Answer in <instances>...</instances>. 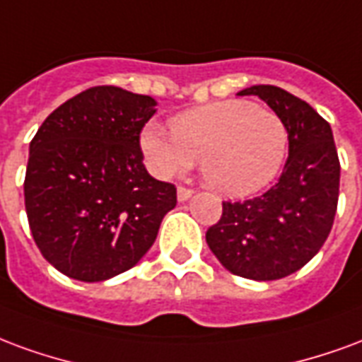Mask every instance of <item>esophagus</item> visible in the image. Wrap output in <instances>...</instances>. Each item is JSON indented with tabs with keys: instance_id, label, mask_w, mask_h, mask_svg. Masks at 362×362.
<instances>
[{
	"instance_id": "34e87169",
	"label": "esophagus",
	"mask_w": 362,
	"mask_h": 362,
	"mask_svg": "<svg viewBox=\"0 0 362 362\" xmlns=\"http://www.w3.org/2000/svg\"><path fill=\"white\" fill-rule=\"evenodd\" d=\"M192 197L191 189H187V187H179L177 189V200L179 202H185V200H189Z\"/></svg>"
}]
</instances>
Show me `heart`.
<instances>
[{
	"mask_svg": "<svg viewBox=\"0 0 362 362\" xmlns=\"http://www.w3.org/2000/svg\"><path fill=\"white\" fill-rule=\"evenodd\" d=\"M170 127L150 123L141 134L142 152L160 177H173L200 158L210 189L243 199L266 189L286 162V123L247 100L200 105L173 117Z\"/></svg>",
	"mask_w": 362,
	"mask_h": 362,
	"instance_id": "heart-1",
	"label": "heart"
}]
</instances>
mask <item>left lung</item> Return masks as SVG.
Here are the masks:
<instances>
[{
    "label": "left lung",
    "mask_w": 362,
    "mask_h": 362,
    "mask_svg": "<svg viewBox=\"0 0 362 362\" xmlns=\"http://www.w3.org/2000/svg\"><path fill=\"white\" fill-rule=\"evenodd\" d=\"M239 96H258L281 117L289 158L270 191L223 202L206 243L231 274L270 281L300 270L328 239L337 210L339 160L332 127L305 100L272 84L250 86Z\"/></svg>",
    "instance_id": "left-lung-1"
}]
</instances>
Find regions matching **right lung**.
I'll use <instances>...</instances> for the list:
<instances>
[{"mask_svg":"<svg viewBox=\"0 0 362 362\" xmlns=\"http://www.w3.org/2000/svg\"><path fill=\"white\" fill-rule=\"evenodd\" d=\"M156 100L94 86L46 117L30 142L25 208L42 257L78 281L133 268L154 245L175 185L142 163L141 131Z\"/></svg>","mask_w":362,"mask_h":362,"instance_id":"right-lung-1","label":"right lung"}]
</instances>
